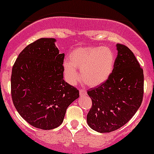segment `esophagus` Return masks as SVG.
<instances>
[{
  "mask_svg": "<svg viewBox=\"0 0 154 154\" xmlns=\"http://www.w3.org/2000/svg\"><path fill=\"white\" fill-rule=\"evenodd\" d=\"M80 95H83V94H86V91L84 89H80Z\"/></svg>",
  "mask_w": 154,
  "mask_h": 154,
  "instance_id": "esophagus-1",
  "label": "esophagus"
}]
</instances>
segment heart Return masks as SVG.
<instances>
[{
	"label": "heart",
	"mask_w": 154,
	"mask_h": 154,
	"mask_svg": "<svg viewBox=\"0 0 154 154\" xmlns=\"http://www.w3.org/2000/svg\"><path fill=\"white\" fill-rule=\"evenodd\" d=\"M116 62L113 51L101 46H88L74 50L69 60L63 63L66 81L77 84L80 80L88 86H97L106 82L112 73ZM81 70V76L76 69Z\"/></svg>",
	"instance_id": "heart-1"
}]
</instances>
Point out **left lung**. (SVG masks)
Segmentation results:
<instances>
[{
	"label": "left lung",
	"instance_id": "left-lung-1",
	"mask_svg": "<svg viewBox=\"0 0 154 154\" xmlns=\"http://www.w3.org/2000/svg\"><path fill=\"white\" fill-rule=\"evenodd\" d=\"M118 55L108 80L88 90L92 105L87 123L99 133H110L127 124L142 104L144 74L131 50L116 45Z\"/></svg>",
	"mask_w": 154,
	"mask_h": 154
}]
</instances>
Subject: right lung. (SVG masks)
I'll return each mask as SVG.
<instances>
[{
    "label": "right lung",
    "mask_w": 154,
    "mask_h": 154,
    "mask_svg": "<svg viewBox=\"0 0 154 154\" xmlns=\"http://www.w3.org/2000/svg\"><path fill=\"white\" fill-rule=\"evenodd\" d=\"M55 38H41L19 54L11 75V95L20 116L32 127L52 130L63 122L79 91L63 80L64 54Z\"/></svg>",
    "instance_id": "1"
}]
</instances>
